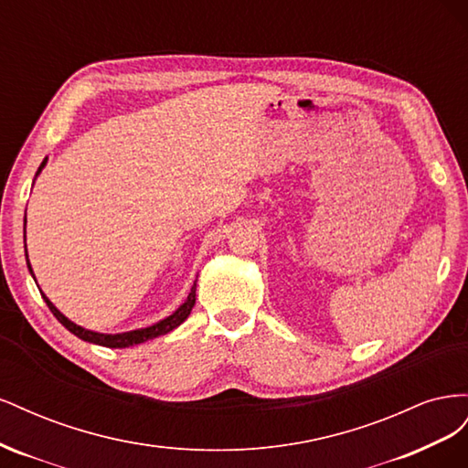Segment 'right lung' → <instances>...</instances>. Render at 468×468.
<instances>
[{
    "instance_id": "1",
    "label": "right lung",
    "mask_w": 468,
    "mask_h": 468,
    "mask_svg": "<svg viewBox=\"0 0 468 468\" xmlns=\"http://www.w3.org/2000/svg\"><path fill=\"white\" fill-rule=\"evenodd\" d=\"M45 164H47V158H45V162L40 164V167L37 169V176L40 174V169L45 167ZM27 265H29V269H31L29 260H27ZM31 273H33V269H31ZM195 289H197V285L191 287V292H189V296H187V301L183 303L172 316H167V318L160 320L158 324L150 325V328L133 330V332H124V334H97V332H90V330H86V328H81V325H78V324H74V322H69V320L60 313V310L56 308V306L47 299L45 294H42V299H45L47 306L50 308V313L56 316V320H58L66 330H69L74 335H78L80 339H83V342L97 344V346H103V347H131V346L146 342V339H152V337H158V335H164V334H167V332H172L174 328H177V325H179L181 322H186L187 316L191 314V308L195 306Z\"/></svg>"
}]
</instances>
